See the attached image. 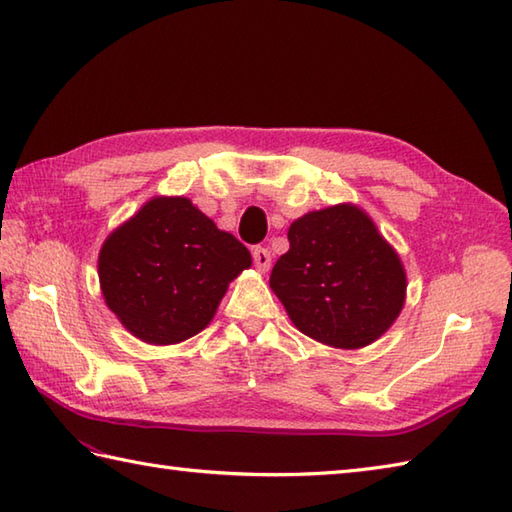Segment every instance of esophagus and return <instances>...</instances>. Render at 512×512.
<instances>
[{
    "mask_svg": "<svg viewBox=\"0 0 512 512\" xmlns=\"http://www.w3.org/2000/svg\"><path fill=\"white\" fill-rule=\"evenodd\" d=\"M253 262H255V268L259 270V273H266V270L270 268V250L257 246L253 250Z\"/></svg>",
    "mask_w": 512,
    "mask_h": 512,
    "instance_id": "34e87169",
    "label": "esophagus"
}]
</instances>
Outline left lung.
<instances>
[{"label":"left lung","instance_id":"8db88e82","mask_svg":"<svg viewBox=\"0 0 512 512\" xmlns=\"http://www.w3.org/2000/svg\"><path fill=\"white\" fill-rule=\"evenodd\" d=\"M288 242L270 288L299 332L339 350H361L394 325L407 273L361 206L343 202L301 215Z\"/></svg>","mask_w":512,"mask_h":512}]
</instances>
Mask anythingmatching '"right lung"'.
<instances>
[{
	"instance_id": "1",
	"label": "right lung",
	"mask_w": 512,
	"mask_h": 512,
	"mask_svg": "<svg viewBox=\"0 0 512 512\" xmlns=\"http://www.w3.org/2000/svg\"><path fill=\"white\" fill-rule=\"evenodd\" d=\"M248 248L184 195H156L107 235L101 292L129 334L176 345L215 317L228 284L250 268Z\"/></svg>"
}]
</instances>
